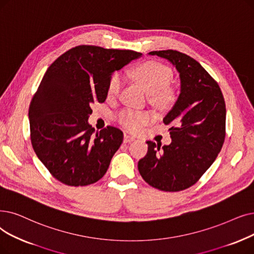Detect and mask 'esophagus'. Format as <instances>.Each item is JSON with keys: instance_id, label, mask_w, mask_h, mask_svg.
<instances>
[{"instance_id": "esophagus-1", "label": "esophagus", "mask_w": 254, "mask_h": 254, "mask_svg": "<svg viewBox=\"0 0 254 254\" xmlns=\"http://www.w3.org/2000/svg\"><path fill=\"white\" fill-rule=\"evenodd\" d=\"M134 140H135V138L133 136L127 135V134L124 135V142L125 143H128V142H131V141H134Z\"/></svg>"}]
</instances>
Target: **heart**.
<instances>
[{
    "label": "heart",
    "mask_w": 254,
    "mask_h": 254,
    "mask_svg": "<svg viewBox=\"0 0 254 254\" xmlns=\"http://www.w3.org/2000/svg\"><path fill=\"white\" fill-rule=\"evenodd\" d=\"M134 80L151 95L153 103L166 107L172 103L174 92L168 87L172 79L171 70L159 62L147 61L139 65L133 72ZM124 85V78L120 73H114L108 84V96L114 97L119 94ZM153 118L150 112H138L126 110L118 115L119 124L127 129L136 130Z\"/></svg>",
    "instance_id": "1"
}]
</instances>
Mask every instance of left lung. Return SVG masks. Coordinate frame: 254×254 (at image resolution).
Returning a JSON list of instances; mask_svg holds the SVG:
<instances>
[{"label": "left lung", "instance_id": "obj_1", "mask_svg": "<svg viewBox=\"0 0 254 254\" xmlns=\"http://www.w3.org/2000/svg\"><path fill=\"white\" fill-rule=\"evenodd\" d=\"M170 62L180 74V95L163 121L169 126L171 143L161 146L147 141L148 151L138 169L148 185L166 192L193 186L211 167L225 138V103L207 71L178 51L148 53Z\"/></svg>", "mask_w": 254, "mask_h": 254}]
</instances>
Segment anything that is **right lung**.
I'll use <instances>...</instances> for the list:
<instances>
[{
	"instance_id": "add662e5",
	"label": "right lung",
	"mask_w": 254,
	"mask_h": 254,
	"mask_svg": "<svg viewBox=\"0 0 254 254\" xmlns=\"http://www.w3.org/2000/svg\"><path fill=\"white\" fill-rule=\"evenodd\" d=\"M142 56L128 50L79 46L55 61L29 108L31 141L38 159L67 186L101 180L123 143V131L107 127L94 134L91 105L104 103L110 79Z\"/></svg>"
}]
</instances>
